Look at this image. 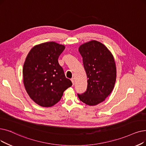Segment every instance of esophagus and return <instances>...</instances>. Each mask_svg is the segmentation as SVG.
<instances>
[{"mask_svg":"<svg viewBox=\"0 0 146 146\" xmlns=\"http://www.w3.org/2000/svg\"><path fill=\"white\" fill-rule=\"evenodd\" d=\"M71 81H72V82L73 85H74V78H72V79H71Z\"/></svg>","mask_w":146,"mask_h":146,"instance_id":"1","label":"esophagus"}]
</instances>
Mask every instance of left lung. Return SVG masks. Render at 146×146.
I'll return each mask as SVG.
<instances>
[{"label":"left lung","instance_id":"left-lung-1","mask_svg":"<svg viewBox=\"0 0 146 146\" xmlns=\"http://www.w3.org/2000/svg\"><path fill=\"white\" fill-rule=\"evenodd\" d=\"M79 51L83 58L88 86L84 94L78 96L86 104L96 106L104 101L115 86L116 79L115 60L109 49L97 40L82 44Z\"/></svg>","mask_w":146,"mask_h":146}]
</instances>
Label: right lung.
<instances>
[{"instance_id":"1","label":"right lung","mask_w":146,"mask_h":146,"mask_svg":"<svg viewBox=\"0 0 146 146\" xmlns=\"http://www.w3.org/2000/svg\"><path fill=\"white\" fill-rule=\"evenodd\" d=\"M65 46L55 42L35 45L29 52L23 69L25 89L34 102L49 107L61 100L72 85L66 78L58 59Z\"/></svg>"}]
</instances>
